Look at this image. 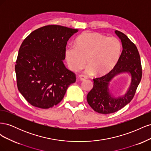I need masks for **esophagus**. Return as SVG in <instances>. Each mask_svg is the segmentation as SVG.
I'll return each instance as SVG.
<instances>
[{"label":"esophagus","instance_id":"34e87169","mask_svg":"<svg viewBox=\"0 0 151 151\" xmlns=\"http://www.w3.org/2000/svg\"><path fill=\"white\" fill-rule=\"evenodd\" d=\"M78 77H79V79L81 81H85L86 79V77L84 75H79Z\"/></svg>","mask_w":151,"mask_h":151}]
</instances>
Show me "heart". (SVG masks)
I'll return each mask as SVG.
<instances>
[{
  "label": "heart",
  "mask_w": 151,
  "mask_h": 151,
  "mask_svg": "<svg viewBox=\"0 0 151 151\" xmlns=\"http://www.w3.org/2000/svg\"><path fill=\"white\" fill-rule=\"evenodd\" d=\"M122 43L116 37H107L97 32H84L77 38L75 47L65 50V58L70 69L77 72L86 65L87 74L103 76L111 72L121 56Z\"/></svg>",
  "instance_id": "obj_1"
}]
</instances>
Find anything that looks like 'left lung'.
Returning <instances> with one entry per match:
<instances>
[{"instance_id":"left-lung-1","label":"left lung","mask_w":151,"mask_h":151,"mask_svg":"<svg viewBox=\"0 0 151 151\" xmlns=\"http://www.w3.org/2000/svg\"><path fill=\"white\" fill-rule=\"evenodd\" d=\"M115 33L122 45L119 61L106 75L93 79V88L87 96L89 106L101 114L115 113L129 104L133 99L142 78L140 55L135 45L122 32L115 30ZM124 73L131 76L130 86L124 95L115 97L109 89L110 83L116 76Z\"/></svg>"}]
</instances>
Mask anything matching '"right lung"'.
Instances as JSON below:
<instances>
[{"instance_id":"obj_1","label":"right lung","mask_w":151,"mask_h":151,"mask_svg":"<svg viewBox=\"0 0 151 151\" xmlns=\"http://www.w3.org/2000/svg\"><path fill=\"white\" fill-rule=\"evenodd\" d=\"M79 29L48 25L31 33L19 50L15 65L18 90L31 105L52 108L76 80L63 63L67 43Z\"/></svg>"}]
</instances>
